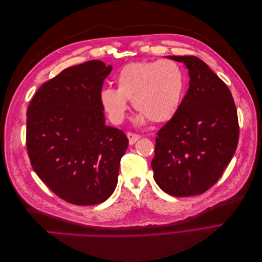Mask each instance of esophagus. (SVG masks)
Instances as JSON below:
<instances>
[{
    "label": "esophagus",
    "mask_w": 262,
    "mask_h": 262,
    "mask_svg": "<svg viewBox=\"0 0 262 262\" xmlns=\"http://www.w3.org/2000/svg\"><path fill=\"white\" fill-rule=\"evenodd\" d=\"M126 137H128V139H129V143H130V145H132V144L136 143V142L140 139V136H139V134L132 133V132H128V133H126Z\"/></svg>",
    "instance_id": "esophagus-1"
}]
</instances>
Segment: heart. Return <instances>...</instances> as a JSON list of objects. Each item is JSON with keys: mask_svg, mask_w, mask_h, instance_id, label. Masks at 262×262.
Listing matches in <instances>:
<instances>
[{"mask_svg": "<svg viewBox=\"0 0 262 262\" xmlns=\"http://www.w3.org/2000/svg\"><path fill=\"white\" fill-rule=\"evenodd\" d=\"M117 90L105 87L99 94L102 108L110 121L121 123L128 112V100L139 110L136 122L147 119L162 123L175 116L184 97L186 75L177 62L139 61L124 66L116 77Z\"/></svg>", "mask_w": 262, "mask_h": 262, "instance_id": "obj_1", "label": "heart"}]
</instances>
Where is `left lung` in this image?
<instances>
[{
    "label": "left lung",
    "instance_id": "8db88e82",
    "mask_svg": "<svg viewBox=\"0 0 262 262\" xmlns=\"http://www.w3.org/2000/svg\"><path fill=\"white\" fill-rule=\"evenodd\" d=\"M184 62L189 89L170 120L157 132L154 179L173 196L201 194L220 179L238 144L235 102L226 84L199 58L168 55Z\"/></svg>",
    "mask_w": 262,
    "mask_h": 262
}]
</instances>
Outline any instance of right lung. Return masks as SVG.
Segmentation results:
<instances>
[{"label": "right lung", "instance_id": "1", "mask_svg": "<svg viewBox=\"0 0 262 262\" xmlns=\"http://www.w3.org/2000/svg\"><path fill=\"white\" fill-rule=\"evenodd\" d=\"M112 70L99 60L63 70L40 86L27 109L31 166L69 203H101L117 186L129 140L105 124L99 94Z\"/></svg>", "mask_w": 262, "mask_h": 262}]
</instances>
